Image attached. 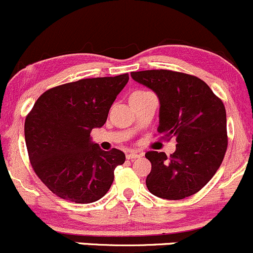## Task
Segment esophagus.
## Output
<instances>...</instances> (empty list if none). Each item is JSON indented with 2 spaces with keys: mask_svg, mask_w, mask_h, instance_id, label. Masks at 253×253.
Returning <instances> with one entry per match:
<instances>
[{
  "mask_svg": "<svg viewBox=\"0 0 253 253\" xmlns=\"http://www.w3.org/2000/svg\"><path fill=\"white\" fill-rule=\"evenodd\" d=\"M140 157H142V154L137 153V152H129V153H126V159L129 160H134L136 158H140Z\"/></svg>",
  "mask_w": 253,
  "mask_h": 253,
  "instance_id": "obj_1",
  "label": "esophagus"
}]
</instances>
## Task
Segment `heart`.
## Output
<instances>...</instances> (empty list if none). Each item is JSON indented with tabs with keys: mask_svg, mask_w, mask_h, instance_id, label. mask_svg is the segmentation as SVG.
Masks as SVG:
<instances>
[{
	"mask_svg": "<svg viewBox=\"0 0 253 253\" xmlns=\"http://www.w3.org/2000/svg\"><path fill=\"white\" fill-rule=\"evenodd\" d=\"M140 93H146V91H143V90H137V91H135V93H132V94H140Z\"/></svg>",
	"mask_w": 253,
	"mask_h": 253,
	"instance_id": "1",
	"label": "heart"
}]
</instances>
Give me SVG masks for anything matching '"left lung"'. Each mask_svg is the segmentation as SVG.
Returning <instances> with one entry per match:
<instances>
[{
  "label": "left lung",
  "instance_id": "8db88e82",
  "mask_svg": "<svg viewBox=\"0 0 253 253\" xmlns=\"http://www.w3.org/2000/svg\"><path fill=\"white\" fill-rule=\"evenodd\" d=\"M132 80L159 97L158 132L176 137V151L146 153L152 170L146 178L156 197L180 200L195 194L221 167L228 146L223 102L200 78L170 70L131 72Z\"/></svg>",
  "mask_w": 253,
  "mask_h": 253
}]
</instances>
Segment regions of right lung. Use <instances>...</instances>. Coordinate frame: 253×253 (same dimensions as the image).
Segmentation results:
<instances>
[{"mask_svg": "<svg viewBox=\"0 0 253 253\" xmlns=\"http://www.w3.org/2000/svg\"><path fill=\"white\" fill-rule=\"evenodd\" d=\"M129 75L85 78L54 86L35 102L25 119L29 158L40 180L58 197L78 204L101 199L115 169L126 162L119 149L102 151L90 138L107 121Z\"/></svg>", "mask_w": 253, "mask_h": 253, "instance_id": "add662e5", "label": "right lung"}]
</instances>
